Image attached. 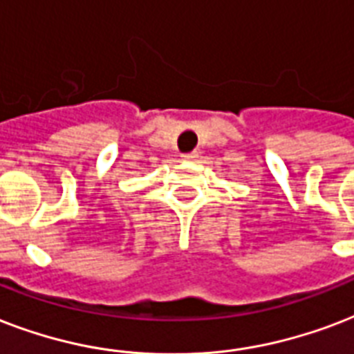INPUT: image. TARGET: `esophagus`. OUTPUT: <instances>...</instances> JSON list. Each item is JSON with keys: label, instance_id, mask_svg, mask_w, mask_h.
Returning <instances> with one entry per match:
<instances>
[{"label": "esophagus", "instance_id": "esophagus-1", "mask_svg": "<svg viewBox=\"0 0 354 354\" xmlns=\"http://www.w3.org/2000/svg\"><path fill=\"white\" fill-rule=\"evenodd\" d=\"M183 158H185V160H196V158H199V151L186 153V155H183Z\"/></svg>", "mask_w": 354, "mask_h": 354}]
</instances>
